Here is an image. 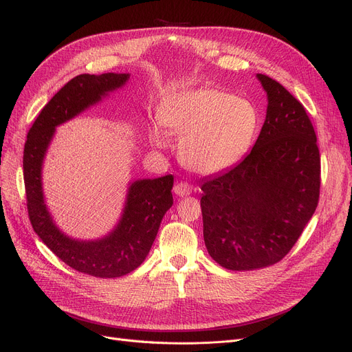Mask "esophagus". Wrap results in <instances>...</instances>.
Listing matches in <instances>:
<instances>
[{
    "label": "esophagus",
    "mask_w": 352,
    "mask_h": 352,
    "mask_svg": "<svg viewBox=\"0 0 352 352\" xmlns=\"http://www.w3.org/2000/svg\"><path fill=\"white\" fill-rule=\"evenodd\" d=\"M174 192L178 195V197H187L192 192V186L186 181H181V182H177L175 187H174Z\"/></svg>",
    "instance_id": "obj_1"
}]
</instances>
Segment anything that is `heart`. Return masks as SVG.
I'll use <instances>...</instances> for the list:
<instances>
[{"label": "heart", "mask_w": 352, "mask_h": 352, "mask_svg": "<svg viewBox=\"0 0 352 352\" xmlns=\"http://www.w3.org/2000/svg\"><path fill=\"white\" fill-rule=\"evenodd\" d=\"M166 131L181 135L179 157L188 168L215 174L241 161L258 131V111L245 98L215 87L182 91L166 100L153 126L165 144Z\"/></svg>", "instance_id": "heart-1"}]
</instances>
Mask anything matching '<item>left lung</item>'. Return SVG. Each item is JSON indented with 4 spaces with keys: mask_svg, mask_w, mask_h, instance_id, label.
I'll return each instance as SVG.
<instances>
[{
    "mask_svg": "<svg viewBox=\"0 0 352 352\" xmlns=\"http://www.w3.org/2000/svg\"><path fill=\"white\" fill-rule=\"evenodd\" d=\"M256 77L268 107L255 145L234 168L201 186L206 247L232 271L281 261L320 199V150L304 105L278 81Z\"/></svg>",
    "mask_w": 352,
    "mask_h": 352,
    "instance_id": "8db88e82",
    "label": "left lung"
}]
</instances>
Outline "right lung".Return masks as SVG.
<instances>
[{"label": "right lung", "instance_id": "1", "mask_svg": "<svg viewBox=\"0 0 352 352\" xmlns=\"http://www.w3.org/2000/svg\"><path fill=\"white\" fill-rule=\"evenodd\" d=\"M128 77V74L107 72L101 76L81 74L69 80L41 109L24 145L27 210L35 234L63 263L100 278H118L144 263L164 214L173 206L174 177L170 174L133 182L117 228L98 241L87 243L68 238L52 223L44 204L41 165L55 126L100 101L108 91L124 85Z\"/></svg>", "mask_w": 352, "mask_h": 352}]
</instances>
